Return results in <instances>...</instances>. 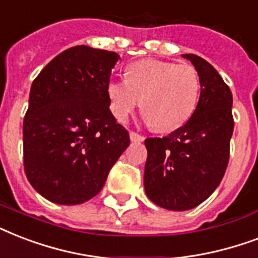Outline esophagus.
Returning <instances> with one entry per match:
<instances>
[{"instance_id":"obj_1","label":"esophagus","mask_w":258,"mask_h":258,"mask_svg":"<svg viewBox=\"0 0 258 258\" xmlns=\"http://www.w3.org/2000/svg\"><path fill=\"white\" fill-rule=\"evenodd\" d=\"M129 137H131V141H144L143 136L137 135L136 132H129Z\"/></svg>"}]
</instances>
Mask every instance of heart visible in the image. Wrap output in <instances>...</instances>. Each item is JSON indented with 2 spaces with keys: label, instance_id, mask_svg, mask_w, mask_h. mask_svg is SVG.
<instances>
[{
  "label": "heart",
  "instance_id": "obj_1",
  "mask_svg": "<svg viewBox=\"0 0 258 258\" xmlns=\"http://www.w3.org/2000/svg\"><path fill=\"white\" fill-rule=\"evenodd\" d=\"M201 81L188 64L139 60L127 66L125 82L107 83L111 114L125 122L141 102V113L157 132L183 126L197 109Z\"/></svg>",
  "mask_w": 258,
  "mask_h": 258
}]
</instances>
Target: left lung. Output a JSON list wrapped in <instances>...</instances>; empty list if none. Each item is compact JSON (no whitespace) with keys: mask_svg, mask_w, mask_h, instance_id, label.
Instances as JSON below:
<instances>
[{"mask_svg":"<svg viewBox=\"0 0 258 258\" xmlns=\"http://www.w3.org/2000/svg\"><path fill=\"white\" fill-rule=\"evenodd\" d=\"M201 97L191 118L165 137L145 140L148 151L144 188L155 205L185 211L205 202L222 180L234 129L233 95L213 66L194 53Z\"/></svg>","mask_w":258,"mask_h":258,"instance_id":"1","label":"left lung"}]
</instances>
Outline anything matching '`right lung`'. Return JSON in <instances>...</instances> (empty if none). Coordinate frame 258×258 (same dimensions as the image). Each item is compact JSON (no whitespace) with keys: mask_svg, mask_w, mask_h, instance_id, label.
Masks as SVG:
<instances>
[{"mask_svg":"<svg viewBox=\"0 0 258 258\" xmlns=\"http://www.w3.org/2000/svg\"><path fill=\"white\" fill-rule=\"evenodd\" d=\"M119 55L77 45L53 57L31 86L23 123L24 169L37 192L81 205L102 189L129 147L109 109L106 87Z\"/></svg>","mask_w":258,"mask_h":258,"instance_id":"right-lung-1","label":"right lung"}]
</instances>
